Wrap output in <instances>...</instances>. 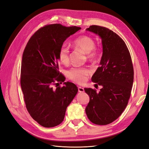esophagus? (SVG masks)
I'll use <instances>...</instances> for the list:
<instances>
[{
    "label": "esophagus",
    "mask_w": 149,
    "mask_h": 149,
    "mask_svg": "<svg viewBox=\"0 0 149 149\" xmlns=\"http://www.w3.org/2000/svg\"><path fill=\"white\" fill-rule=\"evenodd\" d=\"M78 91H79V93H83V92H84V88H83L82 87H81V86H78Z\"/></svg>",
    "instance_id": "34e87169"
}]
</instances>
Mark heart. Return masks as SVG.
Returning a JSON list of instances; mask_svg holds the SVG:
<instances>
[{
  "label": "heart",
  "instance_id": "b5f03b06",
  "mask_svg": "<svg viewBox=\"0 0 149 149\" xmlns=\"http://www.w3.org/2000/svg\"><path fill=\"white\" fill-rule=\"evenodd\" d=\"M73 45L84 53H87V58L92 60L97 55V50L95 47V42L88 35H81L76 38ZM58 59L61 63L68 65L70 62V49L65 45L60 47L58 53ZM91 74L90 71L85 67H73L67 72V76L70 79L78 84H83L86 81L88 76Z\"/></svg>",
  "mask_w": 149,
  "mask_h": 149
}]
</instances>
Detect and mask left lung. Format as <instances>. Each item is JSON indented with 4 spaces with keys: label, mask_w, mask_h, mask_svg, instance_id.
<instances>
[{
    "label": "left lung",
    "mask_w": 149,
    "mask_h": 149,
    "mask_svg": "<svg viewBox=\"0 0 149 149\" xmlns=\"http://www.w3.org/2000/svg\"><path fill=\"white\" fill-rule=\"evenodd\" d=\"M101 38L102 56L92 81L100 91L84 88L89 96L86 113L91 123L107 125L118 119L128 104L134 81L131 56L124 40L113 31L98 25L86 29Z\"/></svg>",
    "instance_id": "1"
}]
</instances>
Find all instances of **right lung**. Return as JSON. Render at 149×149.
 <instances>
[{"mask_svg": "<svg viewBox=\"0 0 149 149\" xmlns=\"http://www.w3.org/2000/svg\"><path fill=\"white\" fill-rule=\"evenodd\" d=\"M80 29L59 24L45 25L31 36L24 49L20 75L24 101L31 118L43 127L61 124L78 93L73 83L58 86L65 77L58 70V53L65 40Z\"/></svg>", "mask_w": 149, "mask_h": 149, "instance_id": "obj_1", "label": "right lung"}]
</instances>
